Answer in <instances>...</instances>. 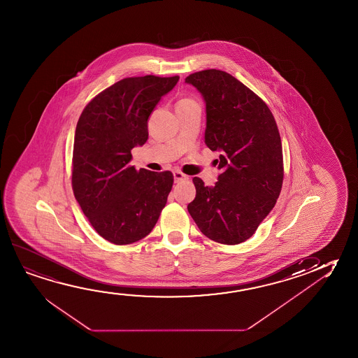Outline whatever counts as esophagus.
Listing matches in <instances>:
<instances>
[{
	"label": "esophagus",
	"mask_w": 358,
	"mask_h": 358,
	"mask_svg": "<svg viewBox=\"0 0 358 358\" xmlns=\"http://www.w3.org/2000/svg\"><path fill=\"white\" fill-rule=\"evenodd\" d=\"M173 178H175V182L178 183V182L183 181V180H187L188 177L185 173H182L181 171H175L173 172Z\"/></svg>",
	"instance_id": "1"
}]
</instances>
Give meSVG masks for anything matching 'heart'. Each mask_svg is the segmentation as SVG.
Wrapping results in <instances>:
<instances>
[{
  "mask_svg": "<svg viewBox=\"0 0 358 358\" xmlns=\"http://www.w3.org/2000/svg\"><path fill=\"white\" fill-rule=\"evenodd\" d=\"M181 101H192V100L183 99V100H181Z\"/></svg>",
  "mask_w": 358,
  "mask_h": 358,
  "instance_id": "heart-1",
  "label": "heart"
}]
</instances>
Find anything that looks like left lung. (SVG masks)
<instances>
[{"label":"left lung","mask_w":358,"mask_h":358,"mask_svg":"<svg viewBox=\"0 0 358 358\" xmlns=\"http://www.w3.org/2000/svg\"><path fill=\"white\" fill-rule=\"evenodd\" d=\"M206 101L204 143L220 151L213 187L193 178L196 199L187 209L199 231L222 244L252 237L274 208L284 166L280 134L268 105L229 73L207 69L189 74Z\"/></svg>","instance_id":"left-lung-1"}]
</instances>
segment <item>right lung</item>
<instances>
[{"instance_id": "obj_1", "label": "right lung", "mask_w": 358, "mask_h": 358, "mask_svg": "<svg viewBox=\"0 0 358 358\" xmlns=\"http://www.w3.org/2000/svg\"><path fill=\"white\" fill-rule=\"evenodd\" d=\"M178 79H121L90 100L78 120L73 192L96 233L116 245L146 237L167 202L172 172L138 171L130 161L131 150L149 138L150 114Z\"/></svg>"}]
</instances>
